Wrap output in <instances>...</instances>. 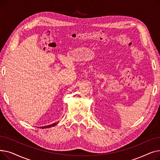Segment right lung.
Instances as JSON below:
<instances>
[{
    "mask_svg": "<svg viewBox=\"0 0 160 160\" xmlns=\"http://www.w3.org/2000/svg\"><path fill=\"white\" fill-rule=\"evenodd\" d=\"M57 124H58V122H55V123L52 124H50V125L45 126V127H40V128H50V127H54V126H56Z\"/></svg>",
    "mask_w": 160,
    "mask_h": 160,
    "instance_id": "obj_1",
    "label": "right lung"
}]
</instances>
